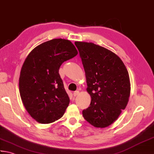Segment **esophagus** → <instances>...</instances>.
Segmentation results:
<instances>
[{
    "label": "esophagus",
    "instance_id": "1",
    "mask_svg": "<svg viewBox=\"0 0 154 154\" xmlns=\"http://www.w3.org/2000/svg\"><path fill=\"white\" fill-rule=\"evenodd\" d=\"M79 93H80V92L79 91H75V92H73V95H74V97H76L77 95H78L79 94Z\"/></svg>",
    "mask_w": 154,
    "mask_h": 154
}]
</instances>
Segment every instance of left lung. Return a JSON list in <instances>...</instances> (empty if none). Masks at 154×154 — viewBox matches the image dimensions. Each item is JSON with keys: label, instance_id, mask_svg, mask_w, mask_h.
<instances>
[{"label": "left lung", "instance_id": "1", "mask_svg": "<svg viewBox=\"0 0 154 154\" xmlns=\"http://www.w3.org/2000/svg\"><path fill=\"white\" fill-rule=\"evenodd\" d=\"M86 78L90 106L84 118L95 127L104 128L117 119L126 108L131 91L128 71L112 51L93 43L76 42Z\"/></svg>", "mask_w": 154, "mask_h": 154}]
</instances>
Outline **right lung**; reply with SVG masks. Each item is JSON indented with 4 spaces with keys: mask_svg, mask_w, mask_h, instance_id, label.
Segmentation results:
<instances>
[{
    "mask_svg": "<svg viewBox=\"0 0 154 154\" xmlns=\"http://www.w3.org/2000/svg\"><path fill=\"white\" fill-rule=\"evenodd\" d=\"M77 54L70 41L54 39L37 45L26 57L19 76L20 96L25 109L38 123H53L64 114L69 98L59 69Z\"/></svg>",
    "mask_w": 154,
    "mask_h": 154,
    "instance_id": "right-lung-1",
    "label": "right lung"
}]
</instances>
